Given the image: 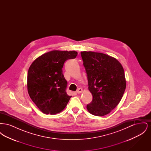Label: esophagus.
I'll return each instance as SVG.
<instances>
[{
    "label": "esophagus",
    "mask_w": 151,
    "mask_h": 151,
    "mask_svg": "<svg viewBox=\"0 0 151 151\" xmlns=\"http://www.w3.org/2000/svg\"><path fill=\"white\" fill-rule=\"evenodd\" d=\"M82 92H83V89H82L81 88H78V89H77V91H76V92L77 93L79 94L81 93Z\"/></svg>",
    "instance_id": "34e87169"
}]
</instances>
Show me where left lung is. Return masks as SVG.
<instances>
[{"instance_id": "left-lung-1", "label": "left lung", "mask_w": 151, "mask_h": 151, "mask_svg": "<svg viewBox=\"0 0 151 151\" xmlns=\"http://www.w3.org/2000/svg\"><path fill=\"white\" fill-rule=\"evenodd\" d=\"M81 56L88 89L93 96L86 109L94 115H106L118 105L124 92L126 82L123 68L115 58L103 53L82 51Z\"/></svg>"}]
</instances>
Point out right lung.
Returning a JSON list of instances; mask_svg holds the SVG:
<instances>
[{"label": "right lung", "mask_w": 151, "mask_h": 151, "mask_svg": "<svg viewBox=\"0 0 151 151\" xmlns=\"http://www.w3.org/2000/svg\"><path fill=\"white\" fill-rule=\"evenodd\" d=\"M78 55L75 51H51L37 58L29 67L27 87L29 96L46 114H55L66 106L71 96L66 93L63 75L65 62Z\"/></svg>", "instance_id": "right-lung-1"}]
</instances>
